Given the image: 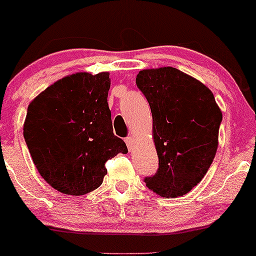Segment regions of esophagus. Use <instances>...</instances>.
I'll use <instances>...</instances> for the list:
<instances>
[{
  "label": "esophagus",
  "instance_id": "obj_1",
  "mask_svg": "<svg viewBox=\"0 0 256 256\" xmlns=\"http://www.w3.org/2000/svg\"><path fill=\"white\" fill-rule=\"evenodd\" d=\"M125 142H126V146H128V150H134V138L132 137H126L125 138Z\"/></svg>",
  "mask_w": 256,
  "mask_h": 256
}]
</instances>
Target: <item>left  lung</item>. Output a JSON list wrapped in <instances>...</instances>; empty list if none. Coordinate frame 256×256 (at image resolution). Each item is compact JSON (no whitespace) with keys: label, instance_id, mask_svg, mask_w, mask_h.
I'll list each match as a JSON object with an SVG mask.
<instances>
[{"label":"left lung","instance_id":"left-lung-1","mask_svg":"<svg viewBox=\"0 0 256 256\" xmlns=\"http://www.w3.org/2000/svg\"><path fill=\"white\" fill-rule=\"evenodd\" d=\"M136 85L153 116V138L159 158L146 186L165 198L187 194L206 176L218 150L222 113L212 92L196 78L172 66L144 69Z\"/></svg>","mask_w":256,"mask_h":256}]
</instances>
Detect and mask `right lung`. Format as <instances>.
<instances>
[{
  "mask_svg": "<svg viewBox=\"0 0 256 256\" xmlns=\"http://www.w3.org/2000/svg\"><path fill=\"white\" fill-rule=\"evenodd\" d=\"M108 72L69 75L28 106L24 138L36 169L50 186L81 196L102 184L106 162L128 153L113 134Z\"/></svg>",
  "mask_w": 256,
  "mask_h": 256,
  "instance_id": "right-lung-1",
  "label": "right lung"
}]
</instances>
